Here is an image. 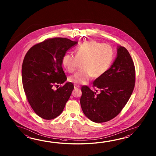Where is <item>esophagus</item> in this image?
I'll return each instance as SVG.
<instances>
[{
    "label": "esophagus",
    "mask_w": 156,
    "mask_h": 156,
    "mask_svg": "<svg viewBox=\"0 0 156 156\" xmlns=\"http://www.w3.org/2000/svg\"><path fill=\"white\" fill-rule=\"evenodd\" d=\"M80 86H79V85H74V88L75 89H78V88H80Z\"/></svg>",
    "instance_id": "esophagus-1"
}]
</instances>
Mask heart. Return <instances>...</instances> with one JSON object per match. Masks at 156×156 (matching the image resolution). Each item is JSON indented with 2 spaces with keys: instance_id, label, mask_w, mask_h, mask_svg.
Instances as JSON below:
<instances>
[{
  "instance_id": "obj_1",
  "label": "heart",
  "mask_w": 156,
  "mask_h": 156,
  "mask_svg": "<svg viewBox=\"0 0 156 156\" xmlns=\"http://www.w3.org/2000/svg\"><path fill=\"white\" fill-rule=\"evenodd\" d=\"M113 58L114 51L110 45L91 40L81 43L77 47L76 56L65 55L62 63L69 72L73 73L79 62H83V70L69 78L70 82L81 84L89 82L92 76H102L109 69Z\"/></svg>"
}]
</instances>
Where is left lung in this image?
I'll use <instances>...</instances> for the list:
<instances>
[{"label":"left lung","mask_w":156,"mask_h":156,"mask_svg":"<svg viewBox=\"0 0 156 156\" xmlns=\"http://www.w3.org/2000/svg\"><path fill=\"white\" fill-rule=\"evenodd\" d=\"M135 67L129 52L118 46L113 64L102 76L97 78L93 87H81L80 104L83 113L95 123H103L115 118L129 99L135 85Z\"/></svg>","instance_id":"8db88e82"}]
</instances>
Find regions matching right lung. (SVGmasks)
Wrapping results in <instances>:
<instances>
[{"instance_id": "add662e5", "label": "right lung", "mask_w": 156, "mask_h": 156, "mask_svg": "<svg viewBox=\"0 0 156 156\" xmlns=\"http://www.w3.org/2000/svg\"><path fill=\"white\" fill-rule=\"evenodd\" d=\"M77 44L66 38H54L32 47L22 67L24 90L34 112L44 119H53L62 112L73 90V83L62 84L67 77L62 60L67 51Z\"/></svg>"}]
</instances>
